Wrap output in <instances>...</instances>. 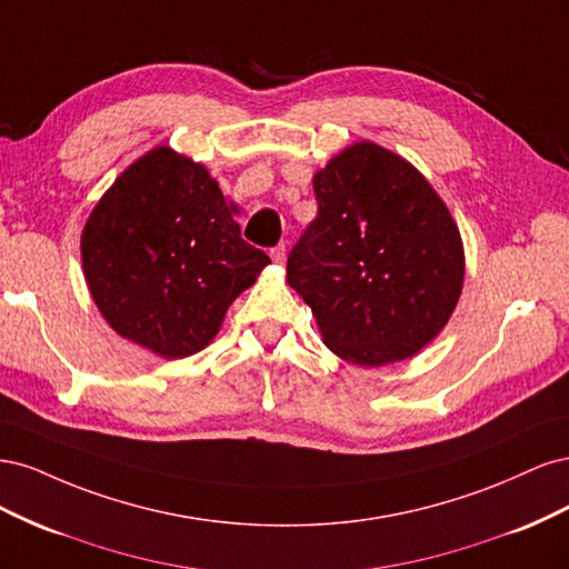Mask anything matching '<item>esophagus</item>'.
Wrapping results in <instances>:
<instances>
[{
    "label": "esophagus",
    "mask_w": 569,
    "mask_h": 569,
    "mask_svg": "<svg viewBox=\"0 0 569 569\" xmlns=\"http://www.w3.org/2000/svg\"><path fill=\"white\" fill-rule=\"evenodd\" d=\"M270 256H272V261H274V263H280V266H282V263L287 261V249H284V244L272 247V249H270Z\"/></svg>",
    "instance_id": "obj_1"
}]
</instances>
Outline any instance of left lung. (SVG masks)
<instances>
[{"label":"left lung","instance_id":"obj_1","mask_svg":"<svg viewBox=\"0 0 569 569\" xmlns=\"http://www.w3.org/2000/svg\"><path fill=\"white\" fill-rule=\"evenodd\" d=\"M318 216L287 258L327 349L380 368L416 356L449 322L465 278L456 220L418 168L356 142L313 178Z\"/></svg>","mask_w":569,"mask_h":569}]
</instances>
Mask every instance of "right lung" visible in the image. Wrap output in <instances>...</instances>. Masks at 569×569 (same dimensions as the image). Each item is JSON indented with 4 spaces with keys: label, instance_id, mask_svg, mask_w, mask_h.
Listing matches in <instances>:
<instances>
[{
    "label": "right lung",
    "instance_id": "right-lung-1",
    "mask_svg": "<svg viewBox=\"0 0 569 569\" xmlns=\"http://www.w3.org/2000/svg\"><path fill=\"white\" fill-rule=\"evenodd\" d=\"M82 272L113 330L163 358L209 347L270 258L247 244L201 163L157 147L118 176L84 222Z\"/></svg>",
    "mask_w": 569,
    "mask_h": 569
}]
</instances>
